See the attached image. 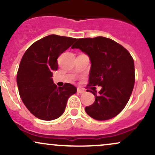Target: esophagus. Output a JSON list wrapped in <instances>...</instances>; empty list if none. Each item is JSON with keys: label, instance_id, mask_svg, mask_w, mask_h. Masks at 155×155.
<instances>
[{"label": "esophagus", "instance_id": "esophagus-1", "mask_svg": "<svg viewBox=\"0 0 155 155\" xmlns=\"http://www.w3.org/2000/svg\"><path fill=\"white\" fill-rule=\"evenodd\" d=\"M77 92H79V93H80V94H81V93H84V92H85V90H83V89H81V88L78 87V88H77Z\"/></svg>", "mask_w": 155, "mask_h": 155}]
</instances>
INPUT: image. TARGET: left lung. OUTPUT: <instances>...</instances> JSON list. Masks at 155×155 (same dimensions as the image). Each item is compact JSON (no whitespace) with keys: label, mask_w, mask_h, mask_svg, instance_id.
<instances>
[{"label":"left lung","mask_w":155,"mask_h":155,"mask_svg":"<svg viewBox=\"0 0 155 155\" xmlns=\"http://www.w3.org/2000/svg\"><path fill=\"white\" fill-rule=\"evenodd\" d=\"M87 54L91 62L88 86L102 87L95 102L85 111L96 120L118 115L128 102L135 83L134 61L129 51L114 40L103 36L77 39L71 47Z\"/></svg>","instance_id":"8db88e82"}]
</instances>
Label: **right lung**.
Instances as JSON below:
<instances>
[{
    "instance_id": "add662e5",
    "label": "right lung",
    "mask_w": 155,
    "mask_h": 155,
    "mask_svg": "<svg viewBox=\"0 0 155 155\" xmlns=\"http://www.w3.org/2000/svg\"><path fill=\"white\" fill-rule=\"evenodd\" d=\"M76 38L49 35L37 41L23 55L17 75L19 93L25 106L37 118L50 121L65 111L67 101L77 89L65 83L58 87L52 80L58 58Z\"/></svg>"
}]
</instances>
